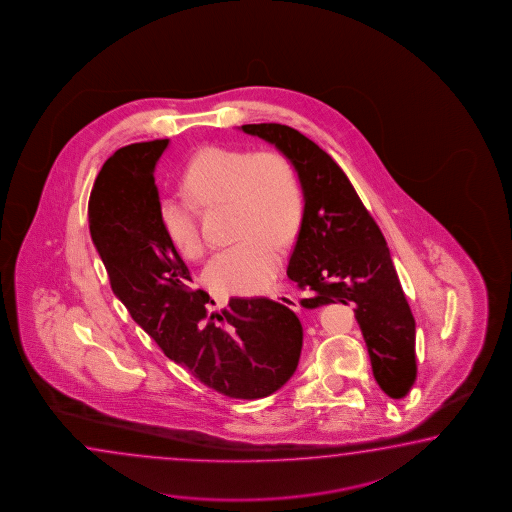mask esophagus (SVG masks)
Masks as SVG:
<instances>
[{"label": "esophagus", "mask_w": 512, "mask_h": 512, "mask_svg": "<svg viewBox=\"0 0 512 512\" xmlns=\"http://www.w3.org/2000/svg\"><path fill=\"white\" fill-rule=\"evenodd\" d=\"M272 298L276 301H280V303H283L285 307H289L292 311H300V303H298V300H296L294 296H291V294L278 292V294H272Z\"/></svg>", "instance_id": "obj_1"}]
</instances>
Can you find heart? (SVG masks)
Segmentation results:
<instances>
[{"instance_id": "1", "label": "heart", "mask_w": 512, "mask_h": 512, "mask_svg": "<svg viewBox=\"0 0 512 512\" xmlns=\"http://www.w3.org/2000/svg\"><path fill=\"white\" fill-rule=\"evenodd\" d=\"M185 194L165 192L158 200L161 231L187 260L200 258L205 245L198 227L200 207L229 203L238 243L212 256L203 280L220 294H254L280 271V241L300 229L303 192L283 154L240 147H203L181 172Z\"/></svg>"}]
</instances>
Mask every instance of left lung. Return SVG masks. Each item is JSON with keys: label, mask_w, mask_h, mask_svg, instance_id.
I'll return each instance as SVG.
<instances>
[{"label": "left lung", "mask_w": 512, "mask_h": 512, "mask_svg": "<svg viewBox=\"0 0 512 512\" xmlns=\"http://www.w3.org/2000/svg\"><path fill=\"white\" fill-rule=\"evenodd\" d=\"M241 131L272 143L298 172L305 205L287 276L311 291L301 305L354 303L372 374L400 400L416 380V323L380 227L340 165L307 136L280 123Z\"/></svg>", "instance_id": "left-lung-1"}]
</instances>
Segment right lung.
<instances>
[{
	"mask_svg": "<svg viewBox=\"0 0 512 512\" xmlns=\"http://www.w3.org/2000/svg\"><path fill=\"white\" fill-rule=\"evenodd\" d=\"M167 145L132 143L103 163L89 200L92 241L112 292L167 358L223 396L265 398L298 367L300 320L269 298H231L229 309L209 314L211 296L191 289V272L158 220L154 171Z\"/></svg>",
	"mask_w": 512,
	"mask_h": 512,
	"instance_id": "right-lung-1",
	"label": "right lung"
}]
</instances>
